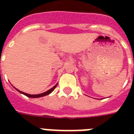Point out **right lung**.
<instances>
[{
	"label": "right lung",
	"mask_w": 134,
	"mask_h": 134,
	"mask_svg": "<svg viewBox=\"0 0 134 134\" xmlns=\"http://www.w3.org/2000/svg\"><path fill=\"white\" fill-rule=\"evenodd\" d=\"M57 84L55 85L53 87H52L51 89H49V90H47V91H46V92H44V93H41V94H38V95H30V94H27V93H24V92H21V91H20V90H16L19 91V93H22V94H24V96H27V97H29V98H41V97H43V96H47V95H49V94H50V93L52 92L53 90L55 89V87H57Z\"/></svg>",
	"instance_id": "add662e5"
}]
</instances>
